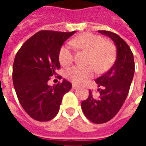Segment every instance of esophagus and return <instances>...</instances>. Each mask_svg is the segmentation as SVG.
<instances>
[{
    "mask_svg": "<svg viewBox=\"0 0 146 146\" xmlns=\"http://www.w3.org/2000/svg\"><path fill=\"white\" fill-rule=\"evenodd\" d=\"M72 88H73V89H78V88H79V87H78L77 85H76V84H73Z\"/></svg>",
    "mask_w": 146,
    "mask_h": 146,
    "instance_id": "obj_1",
    "label": "esophagus"
}]
</instances>
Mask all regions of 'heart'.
I'll return each mask as SVG.
<instances>
[{
    "label": "heart",
    "instance_id": "heart-1",
    "mask_svg": "<svg viewBox=\"0 0 146 146\" xmlns=\"http://www.w3.org/2000/svg\"><path fill=\"white\" fill-rule=\"evenodd\" d=\"M71 44L76 49L89 52L88 66H74L66 71L68 80L76 84H82L94 76L95 67L99 72L109 69L116 59V49L111 41L94 33L80 34L71 40ZM74 49L70 44H66L61 47L58 53V60L62 66H68L73 62Z\"/></svg>",
    "mask_w": 146,
    "mask_h": 146
}]
</instances>
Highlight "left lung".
I'll use <instances>...</instances> for the list:
<instances>
[{"label": "left lung", "instance_id": "8db88e82", "mask_svg": "<svg viewBox=\"0 0 146 146\" xmlns=\"http://www.w3.org/2000/svg\"><path fill=\"white\" fill-rule=\"evenodd\" d=\"M115 42L117 49L114 65L106 73L95 80L98 87V96L89 91L88 98L81 102L83 113L95 123H103L113 118L128 95L135 73V61L131 48L116 33L98 30Z\"/></svg>", "mask_w": 146, "mask_h": 146}]
</instances>
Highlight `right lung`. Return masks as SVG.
Masks as SVG:
<instances>
[{"instance_id": "add662e5", "label": "right lung", "mask_w": 146, "mask_h": 146, "mask_svg": "<svg viewBox=\"0 0 146 146\" xmlns=\"http://www.w3.org/2000/svg\"><path fill=\"white\" fill-rule=\"evenodd\" d=\"M75 32L40 30L22 45L15 57L12 80L18 99L27 114L37 121L53 119L64 95L72 88L66 79L53 87L48 81L60 69L61 47Z\"/></svg>"}]
</instances>
